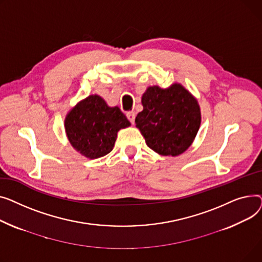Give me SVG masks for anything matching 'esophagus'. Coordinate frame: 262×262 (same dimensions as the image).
I'll return each mask as SVG.
<instances>
[{
  "label": "esophagus",
  "instance_id": "1",
  "mask_svg": "<svg viewBox=\"0 0 262 262\" xmlns=\"http://www.w3.org/2000/svg\"><path fill=\"white\" fill-rule=\"evenodd\" d=\"M127 117H128V119L130 120L131 124H134V119H135V113H134L133 111H131V112H128V113H127Z\"/></svg>",
  "mask_w": 262,
  "mask_h": 262
}]
</instances>
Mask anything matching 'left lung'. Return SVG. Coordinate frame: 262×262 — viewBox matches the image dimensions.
<instances>
[{
	"instance_id": "1",
	"label": "left lung",
	"mask_w": 262,
	"mask_h": 262,
	"mask_svg": "<svg viewBox=\"0 0 262 262\" xmlns=\"http://www.w3.org/2000/svg\"><path fill=\"white\" fill-rule=\"evenodd\" d=\"M136 128L147 146L161 156L177 157L192 144L201 125L198 100L180 83L167 89L149 86L142 96Z\"/></svg>"
}]
</instances>
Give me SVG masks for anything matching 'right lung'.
Instances as JSON below:
<instances>
[{
    "label": "right lung",
    "mask_w": 262,
    "mask_h": 262,
    "mask_svg": "<svg viewBox=\"0 0 262 262\" xmlns=\"http://www.w3.org/2000/svg\"><path fill=\"white\" fill-rule=\"evenodd\" d=\"M130 125L118 106H109L98 95H90L79 101L64 119L71 145L91 160L110 153L117 132Z\"/></svg>",
    "instance_id": "obj_1"
}]
</instances>
